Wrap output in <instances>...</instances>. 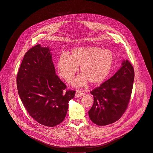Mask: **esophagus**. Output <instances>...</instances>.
Instances as JSON below:
<instances>
[{
	"mask_svg": "<svg viewBox=\"0 0 153 153\" xmlns=\"http://www.w3.org/2000/svg\"><path fill=\"white\" fill-rule=\"evenodd\" d=\"M84 95V93L82 92V91H81V90H77V91H76V93H75V97H76V98H79V97H82Z\"/></svg>",
	"mask_w": 153,
	"mask_h": 153,
	"instance_id": "34e87169",
	"label": "esophagus"
}]
</instances>
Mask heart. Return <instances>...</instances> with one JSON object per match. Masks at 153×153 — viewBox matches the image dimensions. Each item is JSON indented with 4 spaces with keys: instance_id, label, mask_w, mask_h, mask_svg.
Segmentation results:
<instances>
[{
    "instance_id": "heart-1",
    "label": "heart",
    "mask_w": 153,
    "mask_h": 153,
    "mask_svg": "<svg viewBox=\"0 0 153 153\" xmlns=\"http://www.w3.org/2000/svg\"><path fill=\"white\" fill-rule=\"evenodd\" d=\"M114 60V55L109 49L97 46H81L74 48L69 55L61 54L57 59L56 69L59 75L69 82L80 67L81 74L72 84L79 87L88 81L92 84L104 81L112 69Z\"/></svg>"
}]
</instances>
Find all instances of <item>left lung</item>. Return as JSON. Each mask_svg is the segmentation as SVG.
<instances>
[{"instance_id": "8db88e82", "label": "left lung", "mask_w": 153, "mask_h": 153, "mask_svg": "<svg viewBox=\"0 0 153 153\" xmlns=\"http://www.w3.org/2000/svg\"><path fill=\"white\" fill-rule=\"evenodd\" d=\"M134 78L132 65L127 59L123 60L120 68L113 76L90 91L94 102L88 116L94 124L107 126L123 116L130 100Z\"/></svg>"}]
</instances>
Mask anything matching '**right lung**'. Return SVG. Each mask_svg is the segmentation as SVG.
Returning <instances> with one entry per match:
<instances>
[{
    "instance_id": "add662e5",
    "label": "right lung",
    "mask_w": 153,
    "mask_h": 153,
    "mask_svg": "<svg viewBox=\"0 0 153 153\" xmlns=\"http://www.w3.org/2000/svg\"><path fill=\"white\" fill-rule=\"evenodd\" d=\"M51 51L41 45L30 48L17 75L18 94L24 107L33 119L47 127L62 123L75 94L63 91L66 85L55 74Z\"/></svg>"
}]
</instances>
